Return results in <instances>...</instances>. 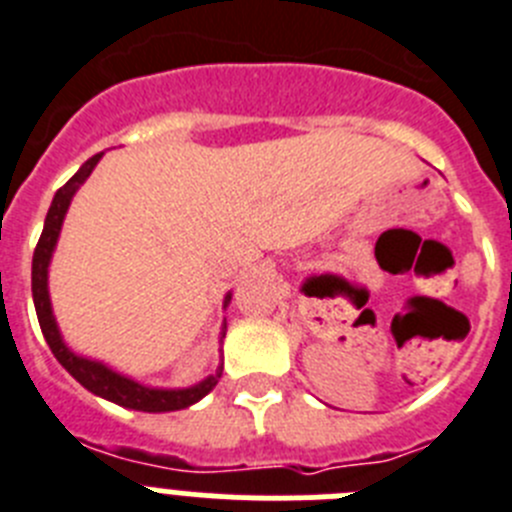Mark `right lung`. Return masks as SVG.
<instances>
[{
    "mask_svg": "<svg viewBox=\"0 0 512 512\" xmlns=\"http://www.w3.org/2000/svg\"><path fill=\"white\" fill-rule=\"evenodd\" d=\"M102 158V153L92 156L87 164L81 166L69 182L63 184L56 192L51 202V210L45 215L43 233H40V241L35 246L33 253V302L35 312H38V323L40 330H43L45 343L51 346L53 356L58 359V364L81 384L87 387L94 395L104 397V400L115 402V405H122V408L140 410V413H171V410H182L200 402L207 392L212 390L223 374V366H217L215 374L202 379L200 384L194 387H184V390H161V387H146V384L135 382V379L125 377V374L112 372L110 366H104L102 361H92L87 356L74 354L61 338V330H58L56 318H53V307H51V295H48V266H51V256L56 251L58 233H61L63 217L69 212L71 200H74L76 189L87 182V176L92 174V169L97 166V161ZM230 295H225L223 307H228ZM225 338V325L220 330V343Z\"/></svg>",
    "mask_w": 512,
    "mask_h": 512,
    "instance_id": "right-lung-1",
    "label": "right lung"
}]
</instances>
